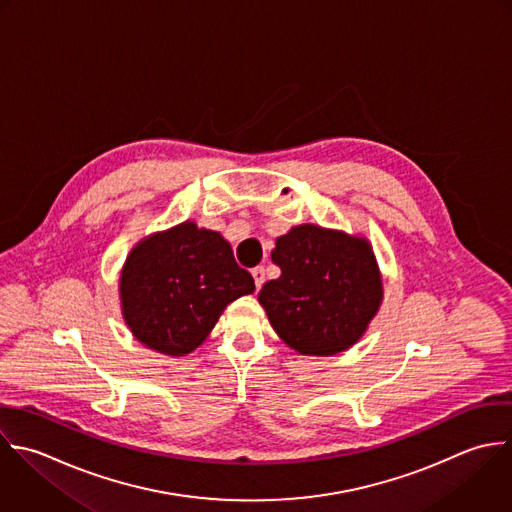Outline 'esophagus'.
Returning <instances> with one entry per match:
<instances>
[{"mask_svg": "<svg viewBox=\"0 0 512 512\" xmlns=\"http://www.w3.org/2000/svg\"><path fill=\"white\" fill-rule=\"evenodd\" d=\"M251 275H253V279H255V287L261 289L263 283H265V269H263V267H255V269L251 271Z\"/></svg>", "mask_w": 512, "mask_h": 512, "instance_id": "1", "label": "esophagus"}]
</instances>
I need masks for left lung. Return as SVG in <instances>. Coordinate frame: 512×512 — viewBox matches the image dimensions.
Instances as JSON below:
<instances>
[{
  "label": "left lung",
  "mask_w": 512,
  "mask_h": 512,
  "mask_svg": "<svg viewBox=\"0 0 512 512\" xmlns=\"http://www.w3.org/2000/svg\"><path fill=\"white\" fill-rule=\"evenodd\" d=\"M271 259L281 277L263 285L259 303L291 349L329 357L363 337L383 301L367 239L305 223L277 237Z\"/></svg>",
  "instance_id": "8db88e82"
}]
</instances>
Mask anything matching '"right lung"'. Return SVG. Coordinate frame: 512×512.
<instances>
[{"instance_id": "1", "label": "right lung", "mask_w": 512, "mask_h": 512, "mask_svg": "<svg viewBox=\"0 0 512 512\" xmlns=\"http://www.w3.org/2000/svg\"><path fill=\"white\" fill-rule=\"evenodd\" d=\"M253 291V277L237 265L231 245L193 221L139 241L119 279L127 327L169 357L195 351L225 307Z\"/></svg>"}]
</instances>
